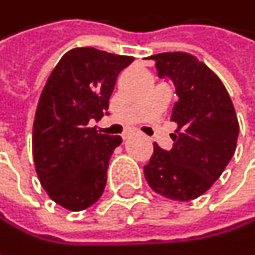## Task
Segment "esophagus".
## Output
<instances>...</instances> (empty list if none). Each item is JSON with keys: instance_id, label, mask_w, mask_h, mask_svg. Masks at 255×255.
I'll return each instance as SVG.
<instances>
[{"instance_id": "1", "label": "esophagus", "mask_w": 255, "mask_h": 255, "mask_svg": "<svg viewBox=\"0 0 255 255\" xmlns=\"http://www.w3.org/2000/svg\"><path fill=\"white\" fill-rule=\"evenodd\" d=\"M128 137V134H124V138H127Z\"/></svg>"}]
</instances>
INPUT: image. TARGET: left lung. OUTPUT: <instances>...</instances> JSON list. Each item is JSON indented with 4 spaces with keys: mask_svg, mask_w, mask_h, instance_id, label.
<instances>
[{
    "mask_svg": "<svg viewBox=\"0 0 255 255\" xmlns=\"http://www.w3.org/2000/svg\"><path fill=\"white\" fill-rule=\"evenodd\" d=\"M156 62L159 77H168L178 100L171 121L177 124L173 149L153 143L144 177L152 190L174 201H190L205 193L232 159L239 123L229 93L198 57L161 53L147 57Z\"/></svg>",
    "mask_w": 255,
    "mask_h": 255,
    "instance_id": "obj_1",
    "label": "left lung"
}]
</instances>
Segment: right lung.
Instances as JSON below:
<instances>
[{
  "mask_svg": "<svg viewBox=\"0 0 255 255\" xmlns=\"http://www.w3.org/2000/svg\"><path fill=\"white\" fill-rule=\"evenodd\" d=\"M134 57L93 47L69 50L47 79L35 112L32 155L41 186L69 211H81L102 196L109 159L120 135L90 127L109 109L117 78Z\"/></svg>",
  "mask_w": 255,
  "mask_h": 255,
  "instance_id": "right-lung-1",
  "label": "right lung"
}]
</instances>
